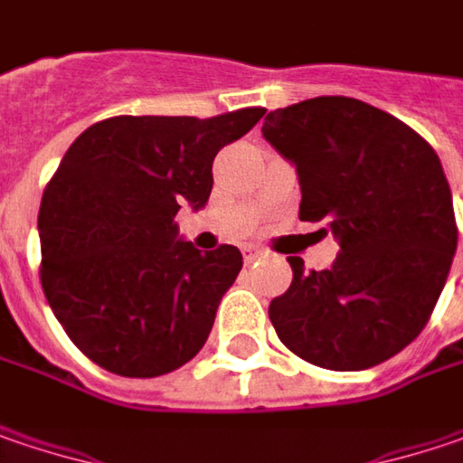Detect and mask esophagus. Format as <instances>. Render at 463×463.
<instances>
[{
	"label": "esophagus",
	"mask_w": 463,
	"mask_h": 463,
	"mask_svg": "<svg viewBox=\"0 0 463 463\" xmlns=\"http://www.w3.org/2000/svg\"><path fill=\"white\" fill-rule=\"evenodd\" d=\"M266 255V250L263 247H258V244H244L242 247V258L244 263H255L258 258H263Z\"/></svg>",
	"instance_id": "1"
}]
</instances>
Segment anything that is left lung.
<instances>
[{
  "label": "left lung",
  "mask_w": 463,
  "mask_h": 463,
  "mask_svg": "<svg viewBox=\"0 0 463 463\" xmlns=\"http://www.w3.org/2000/svg\"><path fill=\"white\" fill-rule=\"evenodd\" d=\"M263 137L297 166L299 219L328 221L341 250L326 270L289 258L291 287L268 307L281 344L338 373L399 354L428 326L458 242L438 153L346 96L276 109Z\"/></svg>",
  "instance_id": "8db88e82"
}]
</instances>
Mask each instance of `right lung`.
Wrapping results in <instances>:
<instances>
[{"label":"right lung","mask_w":463,"mask_h":463,"mask_svg":"<svg viewBox=\"0 0 463 463\" xmlns=\"http://www.w3.org/2000/svg\"><path fill=\"white\" fill-rule=\"evenodd\" d=\"M263 114L250 106L211 119L111 117L64 153L38 211L41 287L99 367L156 378L203 349L242 252H200L179 240L174 216L184 203H208L216 153Z\"/></svg>","instance_id":"1"}]
</instances>
